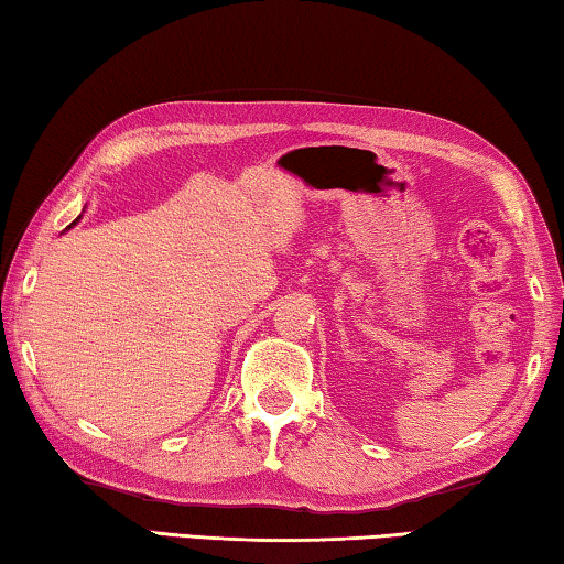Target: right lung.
I'll return each instance as SVG.
<instances>
[{
    "mask_svg": "<svg viewBox=\"0 0 564 564\" xmlns=\"http://www.w3.org/2000/svg\"><path fill=\"white\" fill-rule=\"evenodd\" d=\"M77 221H79V217H77ZM77 221H72V225H77Z\"/></svg>",
    "mask_w": 564,
    "mask_h": 564,
    "instance_id": "1",
    "label": "right lung"
}]
</instances>
